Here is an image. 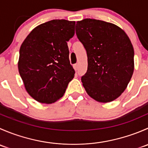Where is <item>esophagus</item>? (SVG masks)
Here are the masks:
<instances>
[{"label":"esophagus","instance_id":"esophagus-1","mask_svg":"<svg viewBox=\"0 0 148 148\" xmlns=\"http://www.w3.org/2000/svg\"><path fill=\"white\" fill-rule=\"evenodd\" d=\"M73 67H74V70H75V71H77V70L78 69V64H74V66H73Z\"/></svg>","mask_w":148,"mask_h":148}]
</instances>
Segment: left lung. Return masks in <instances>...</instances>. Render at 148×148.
I'll use <instances>...</instances> for the list:
<instances>
[{
    "label": "left lung",
    "instance_id": "obj_1",
    "mask_svg": "<svg viewBox=\"0 0 148 148\" xmlns=\"http://www.w3.org/2000/svg\"><path fill=\"white\" fill-rule=\"evenodd\" d=\"M76 34L87 53L88 68L82 82L89 97L102 103L118 98L133 74L134 49L117 25L96 19L77 22Z\"/></svg>",
    "mask_w": 148,
    "mask_h": 148
}]
</instances>
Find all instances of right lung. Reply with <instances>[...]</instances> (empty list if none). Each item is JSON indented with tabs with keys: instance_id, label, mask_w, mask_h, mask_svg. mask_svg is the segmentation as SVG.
<instances>
[{
	"instance_id": "right-lung-1",
	"label": "right lung",
	"mask_w": 148,
	"mask_h": 148,
	"mask_svg": "<svg viewBox=\"0 0 148 148\" xmlns=\"http://www.w3.org/2000/svg\"><path fill=\"white\" fill-rule=\"evenodd\" d=\"M74 25L64 19L46 22L34 28L21 46L19 74L26 92L37 102L59 100L74 77L67 46L74 36Z\"/></svg>"
}]
</instances>
